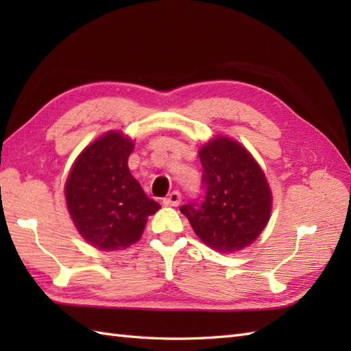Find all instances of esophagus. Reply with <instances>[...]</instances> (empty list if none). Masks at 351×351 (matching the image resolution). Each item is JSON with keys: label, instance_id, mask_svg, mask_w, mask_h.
Returning <instances> with one entry per match:
<instances>
[{"label": "esophagus", "instance_id": "34e87169", "mask_svg": "<svg viewBox=\"0 0 351 351\" xmlns=\"http://www.w3.org/2000/svg\"><path fill=\"white\" fill-rule=\"evenodd\" d=\"M162 204L169 205V206H178L181 204V193L180 191H171L169 196L162 199Z\"/></svg>", "mask_w": 351, "mask_h": 351}]
</instances>
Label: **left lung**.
I'll use <instances>...</instances> for the list:
<instances>
[{
  "label": "left lung",
  "instance_id": "obj_1",
  "mask_svg": "<svg viewBox=\"0 0 351 351\" xmlns=\"http://www.w3.org/2000/svg\"><path fill=\"white\" fill-rule=\"evenodd\" d=\"M204 173L202 202L180 210L196 235L219 252H235L255 241L271 213V191L263 169L238 141L215 137L199 151Z\"/></svg>",
  "mask_w": 351,
  "mask_h": 351
}]
</instances>
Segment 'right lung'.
<instances>
[{
  "mask_svg": "<svg viewBox=\"0 0 351 351\" xmlns=\"http://www.w3.org/2000/svg\"><path fill=\"white\" fill-rule=\"evenodd\" d=\"M132 149L122 132L104 134L80 154L64 185L73 225L99 250H122L138 241L149 215L160 210L131 175Z\"/></svg>",
  "mask_w": 351,
  "mask_h": 351,
  "instance_id": "right-lung-1",
  "label": "right lung"
}]
</instances>
